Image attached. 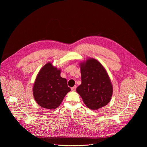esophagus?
<instances>
[{
  "mask_svg": "<svg viewBox=\"0 0 147 147\" xmlns=\"http://www.w3.org/2000/svg\"><path fill=\"white\" fill-rule=\"evenodd\" d=\"M76 88H77V87H76V86H74L73 87L71 88V90H72L73 91H75L76 90Z\"/></svg>",
  "mask_w": 147,
  "mask_h": 147,
  "instance_id": "34e87169",
  "label": "esophagus"
}]
</instances>
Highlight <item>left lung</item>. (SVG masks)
Returning <instances> with one entry per match:
<instances>
[{
    "instance_id": "obj_1",
    "label": "left lung",
    "mask_w": 147,
    "mask_h": 147,
    "mask_svg": "<svg viewBox=\"0 0 147 147\" xmlns=\"http://www.w3.org/2000/svg\"><path fill=\"white\" fill-rule=\"evenodd\" d=\"M81 84L76 89L86 105L98 110L110 102L113 86L108 74L97 60L88 58L80 63Z\"/></svg>"
}]
</instances>
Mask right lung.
<instances>
[{
    "instance_id": "1",
    "label": "right lung",
    "mask_w": 147,
    "mask_h": 147,
    "mask_svg": "<svg viewBox=\"0 0 147 147\" xmlns=\"http://www.w3.org/2000/svg\"><path fill=\"white\" fill-rule=\"evenodd\" d=\"M60 69L49 62L37 74L33 86V95L36 102L43 108H57L71 91L67 80L60 77Z\"/></svg>"
}]
</instances>
